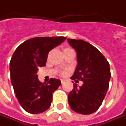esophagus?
Wrapping results in <instances>:
<instances>
[{"instance_id":"1","label":"esophagus","mask_w":126,"mask_h":126,"mask_svg":"<svg viewBox=\"0 0 126 126\" xmlns=\"http://www.w3.org/2000/svg\"><path fill=\"white\" fill-rule=\"evenodd\" d=\"M61 83L63 84V83H64V79H61Z\"/></svg>"}]
</instances>
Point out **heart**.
<instances>
[{
    "label": "heart",
    "mask_w": 126,
    "mask_h": 126,
    "mask_svg": "<svg viewBox=\"0 0 126 126\" xmlns=\"http://www.w3.org/2000/svg\"><path fill=\"white\" fill-rule=\"evenodd\" d=\"M63 74H64V73H63Z\"/></svg>",
    "instance_id": "heart-1"
}]
</instances>
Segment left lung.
Segmentation results:
<instances>
[{"mask_svg": "<svg viewBox=\"0 0 126 126\" xmlns=\"http://www.w3.org/2000/svg\"><path fill=\"white\" fill-rule=\"evenodd\" d=\"M69 44L77 53L78 65L71 79H79L83 85L69 93L70 107L74 111L87 115L100 107L109 86V63L101 53L90 43L81 39H68Z\"/></svg>", "mask_w": 126, "mask_h": 126, "instance_id": "obj_1", "label": "left lung"}]
</instances>
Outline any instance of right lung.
<instances>
[{
	"label": "right lung",
	"mask_w": 126,
	"mask_h": 126,
	"mask_svg": "<svg viewBox=\"0 0 126 126\" xmlns=\"http://www.w3.org/2000/svg\"><path fill=\"white\" fill-rule=\"evenodd\" d=\"M65 39L64 36L32 38L15 51L10 62V79L16 97L27 112L40 113L51 106L53 93L61 82L51 78L47 84L42 83L37 71L46 65L48 52Z\"/></svg>",
	"instance_id": "right-lung-1"
}]
</instances>
